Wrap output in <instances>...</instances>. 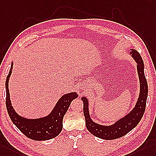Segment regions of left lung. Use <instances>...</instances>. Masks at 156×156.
I'll use <instances>...</instances> for the list:
<instances>
[{
    "label": "left lung",
    "mask_w": 156,
    "mask_h": 156,
    "mask_svg": "<svg viewBox=\"0 0 156 156\" xmlns=\"http://www.w3.org/2000/svg\"><path fill=\"white\" fill-rule=\"evenodd\" d=\"M130 54L137 63V71L140 85L138 101L134 108L130 112L111 126L98 124L90 119L88 99L85 97H82L81 98L83 102V114L85 118L86 127L87 130L96 137L108 140L122 137L137 126L145 112L148 87L144 75V62L140 54L135 49H131Z\"/></svg>",
    "instance_id": "obj_1"
}]
</instances>
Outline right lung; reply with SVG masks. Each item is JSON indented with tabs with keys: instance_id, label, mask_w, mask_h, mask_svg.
<instances>
[{
	"instance_id": "1",
	"label": "right lung",
	"mask_w": 156,
	"mask_h": 156,
	"mask_svg": "<svg viewBox=\"0 0 156 156\" xmlns=\"http://www.w3.org/2000/svg\"><path fill=\"white\" fill-rule=\"evenodd\" d=\"M13 63H11L10 69L6 80V106L9 115L12 122L22 133L28 138L42 141L56 137L62 132L63 119L69 108L71 101L78 97L76 92L65 94L57 102L54 109L46 116L40 119H28L20 116L14 111L11 103L9 90V81L12 73Z\"/></svg>"
}]
</instances>
